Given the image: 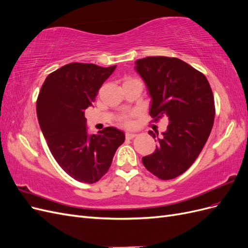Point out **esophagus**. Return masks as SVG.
<instances>
[{
	"mask_svg": "<svg viewBox=\"0 0 248 248\" xmlns=\"http://www.w3.org/2000/svg\"><path fill=\"white\" fill-rule=\"evenodd\" d=\"M125 137H126V139L131 140V139H133V138H136V137H137V134H136V133H133V132H126Z\"/></svg>",
	"mask_w": 248,
	"mask_h": 248,
	"instance_id": "1",
	"label": "esophagus"
}]
</instances>
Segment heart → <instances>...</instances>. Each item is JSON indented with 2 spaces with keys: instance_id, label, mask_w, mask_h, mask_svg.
<instances>
[{
  "instance_id": "obj_1",
  "label": "heart",
  "mask_w": 248,
  "mask_h": 248,
  "mask_svg": "<svg viewBox=\"0 0 248 248\" xmlns=\"http://www.w3.org/2000/svg\"><path fill=\"white\" fill-rule=\"evenodd\" d=\"M120 121H121V123L125 126H130L132 124V121H131V117L129 115H124L122 116L121 118H120Z\"/></svg>"
}]
</instances>
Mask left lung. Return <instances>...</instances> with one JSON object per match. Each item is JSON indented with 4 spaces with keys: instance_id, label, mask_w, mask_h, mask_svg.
<instances>
[{
    "instance_id": "8db88e82",
    "label": "left lung",
    "mask_w": 248,
    "mask_h": 248,
    "mask_svg": "<svg viewBox=\"0 0 248 248\" xmlns=\"http://www.w3.org/2000/svg\"><path fill=\"white\" fill-rule=\"evenodd\" d=\"M152 98L150 116L167 117V131H149L158 140L156 150L141 158L145 168L161 180L180 176L204 148L215 116L211 87L202 72L177 58L147 57L136 61Z\"/></svg>"
}]
</instances>
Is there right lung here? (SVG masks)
I'll use <instances>...</instances> for the list:
<instances>
[{"instance_id": "obj_1", "label": "right lung", "mask_w": 248, "mask_h": 248, "mask_svg": "<svg viewBox=\"0 0 248 248\" xmlns=\"http://www.w3.org/2000/svg\"><path fill=\"white\" fill-rule=\"evenodd\" d=\"M116 65L70 63L48 74L37 98L40 128L54 158L67 174L92 184L106 175L125 134L106 127L88 134L85 109L92 106Z\"/></svg>"}]
</instances>
